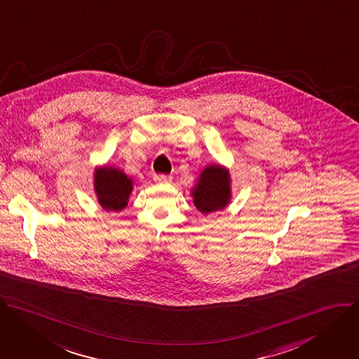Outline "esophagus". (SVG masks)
<instances>
[{
    "mask_svg": "<svg viewBox=\"0 0 359 359\" xmlns=\"http://www.w3.org/2000/svg\"><path fill=\"white\" fill-rule=\"evenodd\" d=\"M154 180H155V182H158V184H168V182H171V177H170V175H164V174L155 175Z\"/></svg>",
    "mask_w": 359,
    "mask_h": 359,
    "instance_id": "34e87169",
    "label": "esophagus"
}]
</instances>
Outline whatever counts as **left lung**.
I'll list each match as a JSON object with an SVG mask.
<instances>
[{
  "label": "left lung",
  "instance_id": "1",
  "mask_svg": "<svg viewBox=\"0 0 359 359\" xmlns=\"http://www.w3.org/2000/svg\"><path fill=\"white\" fill-rule=\"evenodd\" d=\"M191 194L194 205L203 214L224 210L231 200V178L228 170L217 164L205 167Z\"/></svg>",
  "mask_w": 359,
  "mask_h": 359
}]
</instances>
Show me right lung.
<instances>
[{
	"label": "right lung",
	"instance_id": "1",
	"mask_svg": "<svg viewBox=\"0 0 359 359\" xmlns=\"http://www.w3.org/2000/svg\"><path fill=\"white\" fill-rule=\"evenodd\" d=\"M94 188L100 205L105 211L118 212L128 204L133 180L121 170L105 165L94 171Z\"/></svg>",
	"mask_w": 359,
	"mask_h": 359
}]
</instances>
